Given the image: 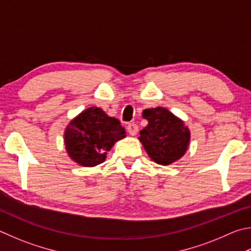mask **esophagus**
<instances>
[{"mask_svg":"<svg viewBox=\"0 0 251 251\" xmlns=\"http://www.w3.org/2000/svg\"><path fill=\"white\" fill-rule=\"evenodd\" d=\"M127 131H128L129 133V135H131V136H134V135H136L137 134V131H138V126L135 124V123H129L128 125H127Z\"/></svg>","mask_w":251,"mask_h":251,"instance_id":"1","label":"esophagus"}]
</instances>
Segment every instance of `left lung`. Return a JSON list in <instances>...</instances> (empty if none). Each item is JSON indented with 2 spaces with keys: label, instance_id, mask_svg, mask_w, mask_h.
I'll return each mask as SVG.
<instances>
[{
  "label": "left lung",
  "instance_id": "1",
  "mask_svg": "<svg viewBox=\"0 0 251 251\" xmlns=\"http://www.w3.org/2000/svg\"><path fill=\"white\" fill-rule=\"evenodd\" d=\"M143 116L148 125L140 130L139 140L154 162L166 166L183 156L190 141L183 122L162 107L145 110Z\"/></svg>",
  "mask_w": 251,
  "mask_h": 251
}]
</instances>
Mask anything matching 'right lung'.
I'll list each match as a JSON object with an SVG mask.
<instances>
[{"label": "right lung", "mask_w": 251, "mask_h": 251, "mask_svg": "<svg viewBox=\"0 0 251 251\" xmlns=\"http://www.w3.org/2000/svg\"><path fill=\"white\" fill-rule=\"evenodd\" d=\"M126 131L117 118L107 116L101 108L90 107L70 122L65 144L72 160L84 167L102 163L107 151Z\"/></svg>", "instance_id": "1"}]
</instances>
